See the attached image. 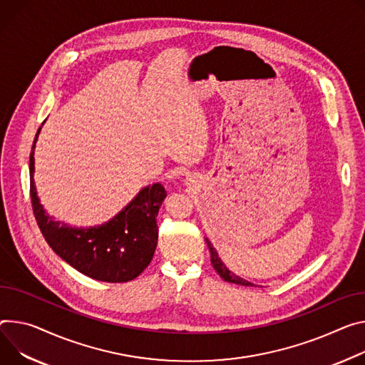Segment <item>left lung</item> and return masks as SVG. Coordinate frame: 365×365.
<instances>
[{"label":"left lung","mask_w":365,"mask_h":365,"mask_svg":"<svg viewBox=\"0 0 365 365\" xmlns=\"http://www.w3.org/2000/svg\"><path fill=\"white\" fill-rule=\"evenodd\" d=\"M205 242H207L208 249H210V252H211V263H212V267H214V269L218 272V275H220L224 281L231 282V284H237V285H245V287H257V285H255L253 282H249V281L240 278L239 275L231 272V271L225 267L224 262L221 260V257L218 256V253H217V250L214 249V246L211 245V242H210L208 239H205Z\"/></svg>","instance_id":"8db88e82"}]
</instances>
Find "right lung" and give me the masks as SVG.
Instances as JSON below:
<instances>
[{
  "mask_svg": "<svg viewBox=\"0 0 365 365\" xmlns=\"http://www.w3.org/2000/svg\"><path fill=\"white\" fill-rule=\"evenodd\" d=\"M30 153V196L38 225L52 250L78 272L103 282L135 279L150 264L158 240L157 214L168 196L161 183L143 187L122 211L105 224L73 227L56 221L39 201L33 173L35 147Z\"/></svg>",
  "mask_w": 365,
  "mask_h": 365,
  "instance_id": "add662e5",
  "label": "right lung"
}]
</instances>
